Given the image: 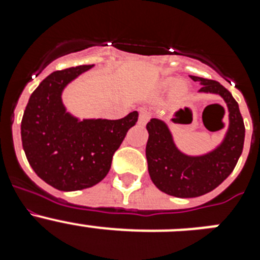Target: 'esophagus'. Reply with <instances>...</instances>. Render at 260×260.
Listing matches in <instances>:
<instances>
[{"mask_svg": "<svg viewBox=\"0 0 260 260\" xmlns=\"http://www.w3.org/2000/svg\"><path fill=\"white\" fill-rule=\"evenodd\" d=\"M150 118H151V112H148V110L146 109H142L141 113H139V119H138V122L141 123V125H146Z\"/></svg>", "mask_w": 260, "mask_h": 260, "instance_id": "obj_1", "label": "esophagus"}]
</instances>
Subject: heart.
Returning a JSON list of instances; mask_svg holds the SVG:
<instances>
[{
    "instance_id": "1",
    "label": "heart",
    "mask_w": 260,
    "mask_h": 260,
    "mask_svg": "<svg viewBox=\"0 0 260 260\" xmlns=\"http://www.w3.org/2000/svg\"><path fill=\"white\" fill-rule=\"evenodd\" d=\"M174 84H176V80L174 79H165L164 82H162L161 87L164 89H169V88H172ZM186 89L187 88H186L185 83H177L176 87H174V95H176L177 98H181V96L185 95Z\"/></svg>"
}]
</instances>
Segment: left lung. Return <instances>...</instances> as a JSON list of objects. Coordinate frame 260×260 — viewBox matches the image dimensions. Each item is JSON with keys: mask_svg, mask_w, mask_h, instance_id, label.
Segmentation results:
<instances>
[{"mask_svg": "<svg viewBox=\"0 0 260 260\" xmlns=\"http://www.w3.org/2000/svg\"><path fill=\"white\" fill-rule=\"evenodd\" d=\"M202 84L199 92L217 93L229 110V127L217 148L202 156H189L176 147L167 123L152 118L147 123L146 157L148 173L158 190L177 198H195L216 189L233 172L243 150L245 125L238 103L219 82L190 75Z\"/></svg>", "mask_w": 260, "mask_h": 260, "instance_id": "obj_1", "label": "left lung"}]
</instances>
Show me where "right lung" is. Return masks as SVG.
Returning <instances> with one entry per match:
<instances>
[{
  "label": "right lung",
  "mask_w": 260,
  "mask_h": 260,
  "mask_svg": "<svg viewBox=\"0 0 260 260\" xmlns=\"http://www.w3.org/2000/svg\"><path fill=\"white\" fill-rule=\"evenodd\" d=\"M93 65H80L48 75L32 92L20 125L23 150L35 173L61 191L83 190L108 174L114 152L128 128L134 110L121 119H83L62 104V91Z\"/></svg>",
  "instance_id": "right-lung-1"
}]
</instances>
